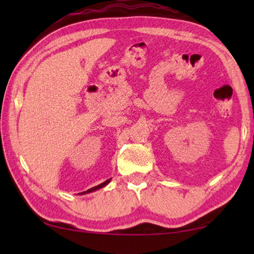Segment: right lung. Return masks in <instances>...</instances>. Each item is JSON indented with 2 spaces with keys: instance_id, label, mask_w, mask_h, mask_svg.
Wrapping results in <instances>:
<instances>
[{
  "instance_id": "1",
  "label": "right lung",
  "mask_w": 254,
  "mask_h": 254,
  "mask_svg": "<svg viewBox=\"0 0 254 254\" xmlns=\"http://www.w3.org/2000/svg\"><path fill=\"white\" fill-rule=\"evenodd\" d=\"M110 180L111 179H107L106 182H104V183H102V184H100V185H97V186H95V187H93V188H91V189H88V190H86V191H84V192H81V194H86V192H91V191H94V190H96V189H100V188H102V187H104V186H106L107 184L110 183Z\"/></svg>"
}]
</instances>
